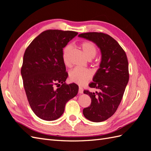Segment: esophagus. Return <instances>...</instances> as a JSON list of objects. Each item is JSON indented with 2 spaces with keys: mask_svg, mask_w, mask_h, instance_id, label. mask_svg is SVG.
I'll return each instance as SVG.
<instances>
[{
  "mask_svg": "<svg viewBox=\"0 0 151 151\" xmlns=\"http://www.w3.org/2000/svg\"><path fill=\"white\" fill-rule=\"evenodd\" d=\"M83 92V88L81 87H79V89H78V93H80V94H82Z\"/></svg>",
  "mask_w": 151,
  "mask_h": 151,
  "instance_id": "obj_1",
  "label": "esophagus"
}]
</instances>
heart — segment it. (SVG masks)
Returning <instances> with one entry per match:
<instances>
[{
	"label": "heart",
	"instance_id": "1",
	"mask_svg": "<svg viewBox=\"0 0 151 151\" xmlns=\"http://www.w3.org/2000/svg\"><path fill=\"white\" fill-rule=\"evenodd\" d=\"M80 48L83 52V53L86 58L88 60H91L95 57L97 52L96 47L91 42H83L80 44ZM71 47L70 45L65 46L63 50L62 58L64 61V64L66 66L69 65V63L68 61V55L70 51ZM91 73L89 70L83 68H75L69 73V78L71 81L83 85L87 82H89L91 78Z\"/></svg>",
	"mask_w": 151,
	"mask_h": 151
}]
</instances>
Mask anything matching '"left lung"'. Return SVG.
<instances>
[{
    "instance_id": "left-lung-1",
    "label": "left lung",
    "mask_w": 151,
    "mask_h": 151,
    "mask_svg": "<svg viewBox=\"0 0 151 151\" xmlns=\"http://www.w3.org/2000/svg\"><path fill=\"white\" fill-rule=\"evenodd\" d=\"M78 37L93 42L100 50V68L89 84L98 91H83L91 99V104L83 109V114L90 121L101 122L114 114L122 101L129 78L127 55L117 41L109 35L91 32L80 34Z\"/></svg>"
}]
</instances>
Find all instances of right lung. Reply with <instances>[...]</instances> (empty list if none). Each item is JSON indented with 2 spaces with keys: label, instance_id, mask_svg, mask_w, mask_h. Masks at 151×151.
<instances>
[{
  "label": "right lung",
  "instance_id": "1",
  "mask_svg": "<svg viewBox=\"0 0 151 151\" xmlns=\"http://www.w3.org/2000/svg\"><path fill=\"white\" fill-rule=\"evenodd\" d=\"M77 35L71 31H45L24 52L21 68L24 89L31 109L44 120L59 118L66 103L78 93L76 83H65L68 74L62 58L63 48ZM55 85L61 87L55 89Z\"/></svg>",
  "mask_w": 151,
  "mask_h": 151
}]
</instances>
